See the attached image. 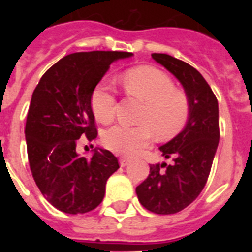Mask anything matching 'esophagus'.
I'll list each match as a JSON object with an SVG mask.
<instances>
[{"mask_svg":"<svg viewBox=\"0 0 252 252\" xmlns=\"http://www.w3.org/2000/svg\"><path fill=\"white\" fill-rule=\"evenodd\" d=\"M128 162H130V160L126 159V158H121V159H120V165L121 166H126Z\"/></svg>","mask_w":252,"mask_h":252,"instance_id":"obj_1","label":"esophagus"}]
</instances>
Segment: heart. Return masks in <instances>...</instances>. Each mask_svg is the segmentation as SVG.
<instances>
[{"instance_id":"heart-1","label":"heart","mask_w":252,"mask_h":252,"mask_svg":"<svg viewBox=\"0 0 252 252\" xmlns=\"http://www.w3.org/2000/svg\"><path fill=\"white\" fill-rule=\"evenodd\" d=\"M128 95L145 103L139 117L140 126L116 125L103 133V145L111 151L131 157L149 145L153 132L158 140L175 136L186 126L190 115V99L183 90L175 88L166 73L154 66L130 69L124 77ZM95 119L108 124L115 117L116 97L112 88L99 84L91 94Z\"/></svg>"}]
</instances>
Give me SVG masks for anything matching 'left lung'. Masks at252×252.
<instances>
[{"label":"left lung","instance_id":"obj_1","mask_svg":"<svg viewBox=\"0 0 252 252\" xmlns=\"http://www.w3.org/2000/svg\"><path fill=\"white\" fill-rule=\"evenodd\" d=\"M151 57L183 84L190 99V115L182 132L160 148L173 164L150 165V174L136 194L140 203L157 215H173L187 208L201 194L208 180L220 141L218 102L197 69L168 54Z\"/></svg>","mask_w":252,"mask_h":252}]
</instances>
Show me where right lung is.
<instances>
[{"instance_id":"add662e5","label":"right lung","mask_w":252,"mask_h":252,"mask_svg":"<svg viewBox=\"0 0 252 252\" xmlns=\"http://www.w3.org/2000/svg\"><path fill=\"white\" fill-rule=\"evenodd\" d=\"M128 51H81L55 63L35 88L26 119L28 157L35 183L50 204L69 215L99 206L107 179L120 168L108 150L92 159L77 154V144L97 137L91 94L116 59Z\"/></svg>"}]
</instances>
